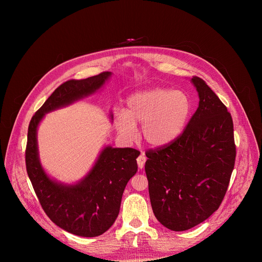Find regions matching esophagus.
<instances>
[{
  "label": "esophagus",
  "mask_w": 262,
  "mask_h": 262,
  "mask_svg": "<svg viewBox=\"0 0 262 262\" xmlns=\"http://www.w3.org/2000/svg\"><path fill=\"white\" fill-rule=\"evenodd\" d=\"M137 162H138L139 168L142 169V168L144 167V165H145V162H146V156H145L144 152H142V154L140 155V157L137 159Z\"/></svg>",
  "instance_id": "1"
}]
</instances>
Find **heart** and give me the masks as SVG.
Masks as SVG:
<instances>
[{"mask_svg": "<svg viewBox=\"0 0 262 262\" xmlns=\"http://www.w3.org/2000/svg\"><path fill=\"white\" fill-rule=\"evenodd\" d=\"M191 112L189 96L179 90L155 88L133 94L126 110L116 114V127L126 141L137 138L136 125H142L145 141L154 147L174 142L182 133Z\"/></svg>", "mask_w": 262, "mask_h": 262, "instance_id": "obj_1", "label": "heart"}]
</instances>
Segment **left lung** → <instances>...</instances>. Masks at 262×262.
<instances>
[{"label":"left lung","instance_id":"obj_1","mask_svg":"<svg viewBox=\"0 0 262 262\" xmlns=\"http://www.w3.org/2000/svg\"><path fill=\"white\" fill-rule=\"evenodd\" d=\"M191 82L199 105L185 129L171 144L146 152L154 213L173 231L197 226L219 208L236 156L227 107L202 79L193 77Z\"/></svg>","mask_w":262,"mask_h":262}]
</instances>
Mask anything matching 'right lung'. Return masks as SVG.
I'll return each mask as SVG.
<instances>
[{"label": "right lung", "instance_id": "1", "mask_svg": "<svg viewBox=\"0 0 262 262\" xmlns=\"http://www.w3.org/2000/svg\"><path fill=\"white\" fill-rule=\"evenodd\" d=\"M112 72L60 85L32 117L28 128L26 167L33 189L48 216L74 235L94 237L104 233L118 216L128 180L137 173L140 151L105 146L88 174L74 184L52 179L41 166L37 128L47 113L67 106L99 90ZM111 119L113 115L110 114Z\"/></svg>", "mask_w": 262, "mask_h": 262}]
</instances>
